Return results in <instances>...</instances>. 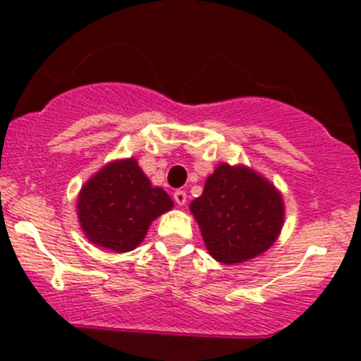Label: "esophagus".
<instances>
[{
  "label": "esophagus",
  "mask_w": 361,
  "mask_h": 361,
  "mask_svg": "<svg viewBox=\"0 0 361 361\" xmlns=\"http://www.w3.org/2000/svg\"><path fill=\"white\" fill-rule=\"evenodd\" d=\"M173 198H175V202L178 205H185L186 204V193L183 192V190H178V192H175Z\"/></svg>",
  "instance_id": "34e87169"
}]
</instances>
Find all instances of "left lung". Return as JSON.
<instances>
[{
  "label": "left lung",
  "mask_w": 361,
  "mask_h": 361,
  "mask_svg": "<svg viewBox=\"0 0 361 361\" xmlns=\"http://www.w3.org/2000/svg\"><path fill=\"white\" fill-rule=\"evenodd\" d=\"M209 255L224 264L270 250L285 221L280 190L246 164L221 163L190 204Z\"/></svg>",
  "instance_id": "obj_1"
}]
</instances>
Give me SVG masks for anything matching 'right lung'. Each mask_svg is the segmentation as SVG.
I'll return each instance as SVG.
<instances>
[{"mask_svg":"<svg viewBox=\"0 0 361 361\" xmlns=\"http://www.w3.org/2000/svg\"><path fill=\"white\" fill-rule=\"evenodd\" d=\"M171 197L154 186L135 157L115 159L81 186L76 214L91 244L115 252L135 250L149 226L171 210Z\"/></svg>","mask_w":361,"mask_h":361,"instance_id":"right-lung-1","label":"right lung"}]
</instances>
